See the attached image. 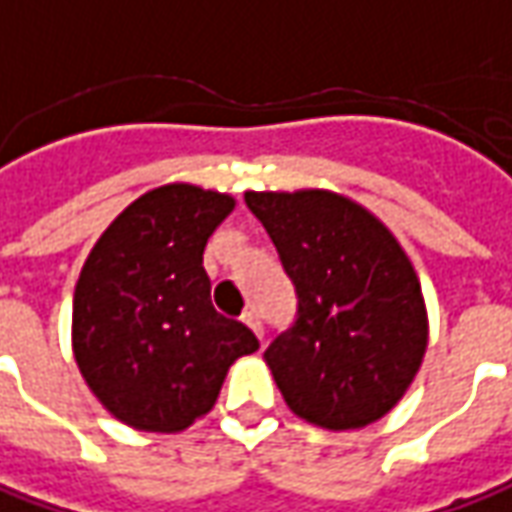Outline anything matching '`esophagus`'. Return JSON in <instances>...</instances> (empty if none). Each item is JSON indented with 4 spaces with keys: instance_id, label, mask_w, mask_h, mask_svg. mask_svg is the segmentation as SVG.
<instances>
[{
    "instance_id": "1",
    "label": "esophagus",
    "mask_w": 512,
    "mask_h": 512,
    "mask_svg": "<svg viewBox=\"0 0 512 512\" xmlns=\"http://www.w3.org/2000/svg\"><path fill=\"white\" fill-rule=\"evenodd\" d=\"M243 323L246 326L252 328L257 334V340H263V323H260V314H257L255 309H249V311H243Z\"/></svg>"
}]
</instances>
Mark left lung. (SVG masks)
I'll return each mask as SVG.
<instances>
[{"label": "left lung", "mask_w": 512, "mask_h": 512, "mask_svg": "<svg viewBox=\"0 0 512 512\" xmlns=\"http://www.w3.org/2000/svg\"><path fill=\"white\" fill-rule=\"evenodd\" d=\"M297 294L266 348L291 411L328 431L377 422L416 377L428 320L414 266L394 235L343 195L246 192Z\"/></svg>", "instance_id": "1"}]
</instances>
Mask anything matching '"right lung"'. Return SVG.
<instances>
[{"label":"right lung","instance_id":"right-lung-1","mask_svg":"<svg viewBox=\"0 0 512 512\" xmlns=\"http://www.w3.org/2000/svg\"><path fill=\"white\" fill-rule=\"evenodd\" d=\"M235 209L189 184L152 189L98 238L73 294V351L101 405L138 431H184L260 348L212 306L203 249Z\"/></svg>","mask_w":512,"mask_h":512}]
</instances>
